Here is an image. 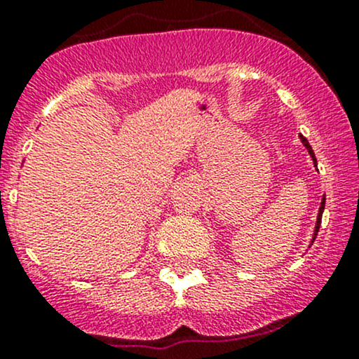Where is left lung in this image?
<instances>
[{"label":"left lung","instance_id":"8db88e82","mask_svg":"<svg viewBox=\"0 0 359 359\" xmlns=\"http://www.w3.org/2000/svg\"><path fill=\"white\" fill-rule=\"evenodd\" d=\"M299 140H302V144L304 145V149L308 150V154H310V157H311V161H313L315 168H317V157H315L313 149L310 147V144H308V140H306V138L303 137V135H299ZM323 209H325V195L322 196V202H320V209H318V215H317V222H315V231H313V236H311V243H310V246L313 245L315 238H317V233H318V229H320V222H322V214H323Z\"/></svg>","mask_w":359,"mask_h":359}]
</instances>
